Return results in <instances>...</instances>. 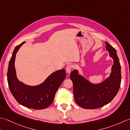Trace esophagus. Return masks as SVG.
Returning a JSON list of instances; mask_svg holds the SVG:
<instances>
[{
	"label": "esophagus",
	"mask_w": 130,
	"mask_h": 130,
	"mask_svg": "<svg viewBox=\"0 0 130 130\" xmlns=\"http://www.w3.org/2000/svg\"><path fill=\"white\" fill-rule=\"evenodd\" d=\"M73 68V66L71 64H69L67 65V68H66V71L68 74H70L71 71V70H72Z\"/></svg>",
	"instance_id": "obj_1"
}]
</instances>
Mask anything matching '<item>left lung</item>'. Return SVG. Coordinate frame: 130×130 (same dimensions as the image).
I'll return each mask as SVG.
<instances>
[{"mask_svg":"<svg viewBox=\"0 0 130 130\" xmlns=\"http://www.w3.org/2000/svg\"><path fill=\"white\" fill-rule=\"evenodd\" d=\"M106 42L107 50L114 60L111 75L99 84L90 83L79 75L78 71L71 72L70 79L73 83L74 99L77 104L85 109H96L111 102L116 95L121 85V65L116 49Z\"/></svg>","mask_w":130,"mask_h":130,"instance_id":"obj_1","label":"left lung"}]
</instances>
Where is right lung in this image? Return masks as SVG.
<instances>
[{"instance_id":"obj_1","label":"right lung","mask_w":130,"mask_h":130,"mask_svg":"<svg viewBox=\"0 0 130 130\" xmlns=\"http://www.w3.org/2000/svg\"><path fill=\"white\" fill-rule=\"evenodd\" d=\"M23 42L17 46L9 62L7 80L9 89L15 100L22 106L35 109L47 108L52 103L55 94L66 77L64 69L55 71L43 83L31 87L20 82L17 78L14 61L16 53Z\"/></svg>"}]
</instances>
